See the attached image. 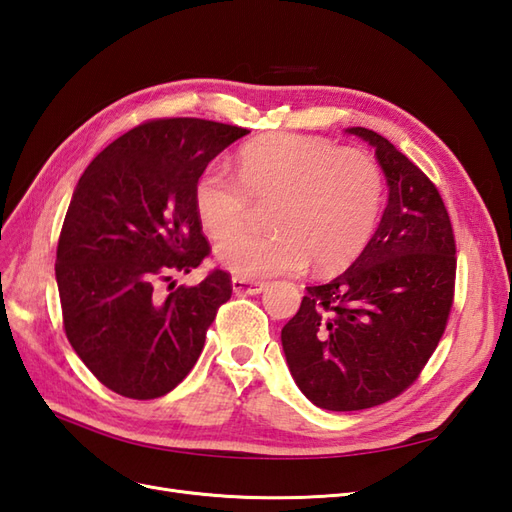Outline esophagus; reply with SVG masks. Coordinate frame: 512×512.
Segmentation results:
<instances>
[{"mask_svg": "<svg viewBox=\"0 0 512 512\" xmlns=\"http://www.w3.org/2000/svg\"><path fill=\"white\" fill-rule=\"evenodd\" d=\"M265 288V282H250L243 280V277H232V290H235V294H241V297H247V294H260Z\"/></svg>", "mask_w": 512, "mask_h": 512, "instance_id": "1", "label": "esophagus"}]
</instances>
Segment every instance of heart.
Returning a JSON list of instances; mask_svg holds the SVG:
<instances>
[{
  "mask_svg": "<svg viewBox=\"0 0 512 512\" xmlns=\"http://www.w3.org/2000/svg\"><path fill=\"white\" fill-rule=\"evenodd\" d=\"M267 202L265 231H231ZM196 213L215 243L220 265L243 280L307 267H348L374 237L384 207V173L365 149H339L329 138L275 132L243 145L237 177L209 166L194 190Z\"/></svg>",
  "mask_w": 512,
  "mask_h": 512,
  "instance_id": "obj_1",
  "label": "heart"
}]
</instances>
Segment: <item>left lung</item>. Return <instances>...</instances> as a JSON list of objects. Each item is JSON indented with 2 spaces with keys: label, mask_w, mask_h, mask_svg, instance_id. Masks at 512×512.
Segmentation results:
<instances>
[{
  "label": "left lung",
  "mask_w": 512,
  "mask_h": 512,
  "mask_svg": "<svg viewBox=\"0 0 512 512\" xmlns=\"http://www.w3.org/2000/svg\"><path fill=\"white\" fill-rule=\"evenodd\" d=\"M376 147L389 205L363 254L329 284L307 286L282 329L290 374L318 408L352 412L404 393L438 348L455 301V235L433 181L384 136Z\"/></svg>",
  "instance_id": "8db88e82"
}]
</instances>
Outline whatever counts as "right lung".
Instances as JSON below:
<instances>
[{
  "mask_svg": "<svg viewBox=\"0 0 512 512\" xmlns=\"http://www.w3.org/2000/svg\"><path fill=\"white\" fill-rule=\"evenodd\" d=\"M245 134L209 119H149L98 153L76 185L57 243L61 316L74 352L117 395L173 391L230 299L220 267L190 288L158 286L211 254L194 190L207 164Z\"/></svg>",
  "mask_w": 512,
  "mask_h": 512,
  "instance_id": "1",
  "label": "right lung"
}]
</instances>
